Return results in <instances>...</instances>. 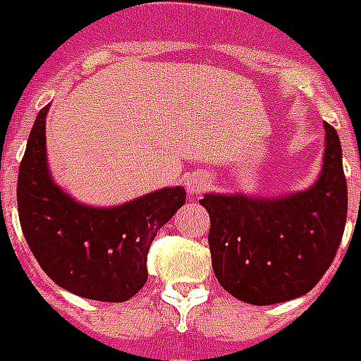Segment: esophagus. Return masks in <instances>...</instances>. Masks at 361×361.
<instances>
[{
	"mask_svg": "<svg viewBox=\"0 0 361 361\" xmlns=\"http://www.w3.org/2000/svg\"><path fill=\"white\" fill-rule=\"evenodd\" d=\"M209 184H211L209 175H207L205 171H197V173L190 175L188 180H186V190H188V194H190L192 197H197V196H202L203 192L209 188Z\"/></svg>",
	"mask_w": 361,
	"mask_h": 361,
	"instance_id": "esophagus-1",
	"label": "esophagus"
}]
</instances>
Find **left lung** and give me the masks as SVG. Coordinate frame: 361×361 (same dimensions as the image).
<instances>
[{"instance_id":"left-lung-1","label":"left lung","mask_w":361,"mask_h":361,"mask_svg":"<svg viewBox=\"0 0 361 361\" xmlns=\"http://www.w3.org/2000/svg\"><path fill=\"white\" fill-rule=\"evenodd\" d=\"M322 171L312 186L281 196L207 192L211 262L232 297L264 306L312 289L343 240L348 192L337 131L324 123Z\"/></svg>"}]
</instances>
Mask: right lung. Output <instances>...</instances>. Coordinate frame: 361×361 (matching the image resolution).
Returning a JSON list of instances; mask_svg holds the SVG:
<instances>
[{
	"label": "right lung",
	"mask_w": 361,
	"mask_h": 361,
	"mask_svg": "<svg viewBox=\"0 0 361 361\" xmlns=\"http://www.w3.org/2000/svg\"><path fill=\"white\" fill-rule=\"evenodd\" d=\"M39 110L18 169L23 234L56 286L85 299L123 302L148 280L146 255L158 230L184 205L183 186H165L112 207L78 202L51 175Z\"/></svg>",
	"instance_id": "right-lung-1"
}]
</instances>
